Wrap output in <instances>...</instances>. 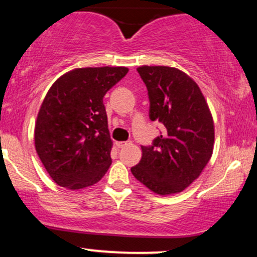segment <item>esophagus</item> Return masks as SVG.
<instances>
[{"label":"esophagus","mask_w":257,"mask_h":257,"mask_svg":"<svg viewBox=\"0 0 257 257\" xmlns=\"http://www.w3.org/2000/svg\"><path fill=\"white\" fill-rule=\"evenodd\" d=\"M129 144H131V141H118V143H116V145L117 147H124Z\"/></svg>","instance_id":"obj_1"}]
</instances>
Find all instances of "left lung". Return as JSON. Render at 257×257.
Segmentation results:
<instances>
[{
  "instance_id": "obj_1",
  "label": "left lung",
  "mask_w": 257,
  "mask_h": 257,
  "mask_svg": "<svg viewBox=\"0 0 257 257\" xmlns=\"http://www.w3.org/2000/svg\"><path fill=\"white\" fill-rule=\"evenodd\" d=\"M147 88L149 116L163 125L151 145L141 146L143 157L133 175L155 193L184 191L211 157L214 123L196 82L175 67L141 66Z\"/></svg>"
}]
</instances>
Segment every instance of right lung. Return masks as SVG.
<instances>
[{
	"mask_svg": "<svg viewBox=\"0 0 257 257\" xmlns=\"http://www.w3.org/2000/svg\"><path fill=\"white\" fill-rule=\"evenodd\" d=\"M126 73V67L76 69L48 90L37 116L35 146L59 186L88 187L110 168L112 141L102 99Z\"/></svg>",
	"mask_w": 257,
	"mask_h": 257,
	"instance_id": "add662e5",
	"label": "right lung"
}]
</instances>
